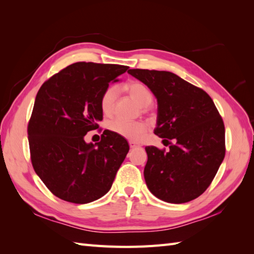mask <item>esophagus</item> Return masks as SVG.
<instances>
[{"label":"esophagus","mask_w":254,"mask_h":254,"mask_svg":"<svg viewBox=\"0 0 254 254\" xmlns=\"http://www.w3.org/2000/svg\"><path fill=\"white\" fill-rule=\"evenodd\" d=\"M128 144H130L131 148H135V147L139 146V144H137L136 142H134V141H130V142H128Z\"/></svg>","instance_id":"esophagus-1"}]
</instances>
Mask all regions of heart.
<instances>
[{"instance_id": "heart-1", "label": "heart", "mask_w": 254, "mask_h": 254, "mask_svg": "<svg viewBox=\"0 0 254 254\" xmlns=\"http://www.w3.org/2000/svg\"><path fill=\"white\" fill-rule=\"evenodd\" d=\"M126 90L132 99L142 108H147L153 101V94L146 85L141 82H130L126 85ZM117 88L108 87L101 95L100 108L105 116L109 117L115 110ZM147 124L144 122H127L120 119H113L108 123V130L130 141H141L147 132Z\"/></svg>"}]
</instances>
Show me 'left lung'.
<instances>
[{
	"label": "left lung",
	"instance_id": "left-lung-1",
	"mask_svg": "<svg viewBox=\"0 0 254 254\" xmlns=\"http://www.w3.org/2000/svg\"><path fill=\"white\" fill-rule=\"evenodd\" d=\"M157 98L156 135L169 149L146 146L144 178L156 197L181 204L198 197L212 183L225 157V126L214 101L178 75L128 69Z\"/></svg>",
	"mask_w": 254,
	"mask_h": 254
}]
</instances>
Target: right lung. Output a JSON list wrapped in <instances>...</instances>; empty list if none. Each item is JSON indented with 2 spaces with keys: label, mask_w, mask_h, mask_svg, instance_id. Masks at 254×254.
I'll use <instances>...</instances> for the list:
<instances>
[{
  "label": "right lung",
  "mask_w": 254,
  "mask_h": 254,
  "mask_svg": "<svg viewBox=\"0 0 254 254\" xmlns=\"http://www.w3.org/2000/svg\"><path fill=\"white\" fill-rule=\"evenodd\" d=\"M128 67L77 62L42 84L28 123L31 164L59 198L86 204L110 190L128 152L127 139L105 130L98 143H86L87 132L102 120L100 98Z\"/></svg>",
  "instance_id": "add662e5"
}]
</instances>
